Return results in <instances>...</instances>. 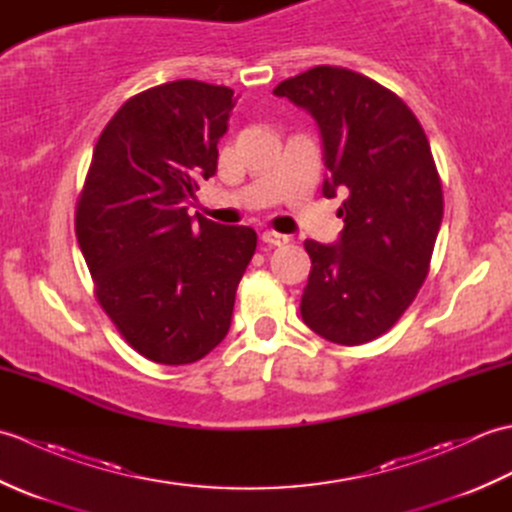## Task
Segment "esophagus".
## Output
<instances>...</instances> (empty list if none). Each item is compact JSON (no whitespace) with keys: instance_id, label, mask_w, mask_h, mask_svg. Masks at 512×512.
<instances>
[{"instance_id":"obj_1","label":"esophagus","mask_w":512,"mask_h":512,"mask_svg":"<svg viewBox=\"0 0 512 512\" xmlns=\"http://www.w3.org/2000/svg\"><path fill=\"white\" fill-rule=\"evenodd\" d=\"M262 242L268 246H286L290 242V235L284 233H277V231H266L262 235Z\"/></svg>"}]
</instances>
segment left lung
<instances>
[{
  "instance_id": "left-lung-1",
  "label": "left lung",
  "mask_w": 512,
  "mask_h": 512,
  "mask_svg": "<svg viewBox=\"0 0 512 512\" xmlns=\"http://www.w3.org/2000/svg\"><path fill=\"white\" fill-rule=\"evenodd\" d=\"M273 94L317 123L325 198L345 193L339 239H306L312 268L301 319L325 341L367 343L400 319L429 273L442 224L429 140L394 92L352 70L319 65Z\"/></svg>"
}]
</instances>
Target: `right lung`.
Returning <instances> with one entry per match:
<instances>
[{
  "label": "right lung",
  "instance_id": "right-lung-1",
  "mask_svg": "<svg viewBox=\"0 0 512 512\" xmlns=\"http://www.w3.org/2000/svg\"><path fill=\"white\" fill-rule=\"evenodd\" d=\"M237 99L193 79L136 94L105 125L76 204V239L96 297L136 352L200 361L231 328L237 284L255 255L250 226L187 213L217 171Z\"/></svg>",
  "mask_w": 512,
  "mask_h": 512
}]
</instances>
